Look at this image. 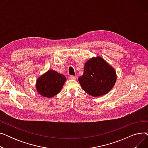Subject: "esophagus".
<instances>
[{
  "mask_svg": "<svg viewBox=\"0 0 148 148\" xmlns=\"http://www.w3.org/2000/svg\"><path fill=\"white\" fill-rule=\"evenodd\" d=\"M69 78L71 79H72V80H75L77 79V77L75 76H74V75H70Z\"/></svg>",
  "mask_w": 148,
  "mask_h": 148,
  "instance_id": "obj_1",
  "label": "esophagus"
}]
</instances>
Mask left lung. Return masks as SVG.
<instances>
[{
	"label": "left lung",
	"mask_w": 148,
	"mask_h": 148,
	"mask_svg": "<svg viewBox=\"0 0 148 148\" xmlns=\"http://www.w3.org/2000/svg\"><path fill=\"white\" fill-rule=\"evenodd\" d=\"M83 74L79 78L82 89L92 97L107 94L117 79L116 71L101 57H93L84 64Z\"/></svg>",
	"instance_id": "obj_1"
}]
</instances>
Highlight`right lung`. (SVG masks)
Returning a JSON list of instances; mask_svg holds the SVG:
<instances>
[{
    "instance_id": "right-lung-1",
    "label": "right lung",
    "mask_w": 148,
    "mask_h": 148,
    "mask_svg": "<svg viewBox=\"0 0 148 148\" xmlns=\"http://www.w3.org/2000/svg\"><path fill=\"white\" fill-rule=\"evenodd\" d=\"M66 80L63 74L49 69L38 77L36 83V89L41 96L51 98L61 91Z\"/></svg>"
}]
</instances>
